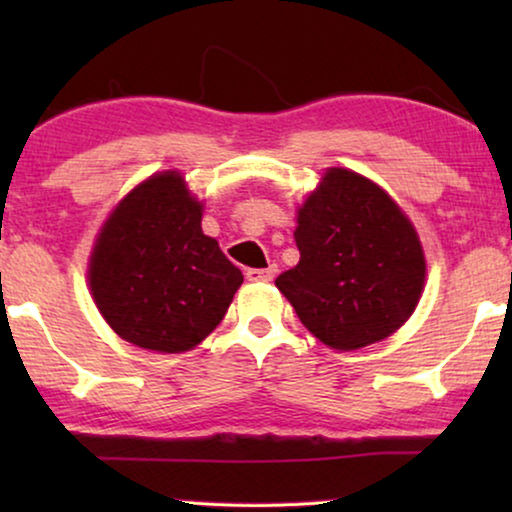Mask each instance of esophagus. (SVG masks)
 <instances>
[{
  "mask_svg": "<svg viewBox=\"0 0 512 512\" xmlns=\"http://www.w3.org/2000/svg\"><path fill=\"white\" fill-rule=\"evenodd\" d=\"M244 275H247L249 282H270V279H275L277 275V265L272 263L268 268H249Z\"/></svg>",
  "mask_w": 512,
  "mask_h": 512,
  "instance_id": "34e87169",
  "label": "esophagus"
}]
</instances>
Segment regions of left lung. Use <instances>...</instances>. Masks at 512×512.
<instances>
[{"instance_id": "obj_1", "label": "left lung", "mask_w": 512, "mask_h": 512, "mask_svg": "<svg viewBox=\"0 0 512 512\" xmlns=\"http://www.w3.org/2000/svg\"><path fill=\"white\" fill-rule=\"evenodd\" d=\"M296 268L275 279L324 345L352 352L401 328L419 303L426 263L401 207L361 174L326 172L298 212Z\"/></svg>"}]
</instances>
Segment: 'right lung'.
I'll return each instance as SVG.
<instances>
[{"mask_svg":"<svg viewBox=\"0 0 512 512\" xmlns=\"http://www.w3.org/2000/svg\"><path fill=\"white\" fill-rule=\"evenodd\" d=\"M179 172L146 179L114 209L90 258V291L132 345L179 354L226 317L242 272L200 228Z\"/></svg>","mask_w":512,"mask_h":512,"instance_id":"1","label":"right lung"}]
</instances>
